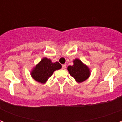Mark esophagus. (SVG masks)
Wrapping results in <instances>:
<instances>
[{
  "instance_id": "34e87169",
  "label": "esophagus",
  "mask_w": 122,
  "mask_h": 122,
  "mask_svg": "<svg viewBox=\"0 0 122 122\" xmlns=\"http://www.w3.org/2000/svg\"><path fill=\"white\" fill-rule=\"evenodd\" d=\"M66 65H62V68H63V70H65V69H66Z\"/></svg>"
}]
</instances>
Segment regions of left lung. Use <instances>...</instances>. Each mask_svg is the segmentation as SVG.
<instances>
[{
    "label": "left lung",
    "mask_w": 122,
    "mask_h": 122,
    "mask_svg": "<svg viewBox=\"0 0 122 122\" xmlns=\"http://www.w3.org/2000/svg\"><path fill=\"white\" fill-rule=\"evenodd\" d=\"M73 65L68 66L69 73L78 83L87 80L91 75V70L88 66L85 65L80 59L76 58L73 61Z\"/></svg>",
    "instance_id": "8db88e82"
}]
</instances>
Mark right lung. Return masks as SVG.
<instances>
[{
	"instance_id": "add662e5",
	"label": "right lung",
	"mask_w": 122,
	"mask_h": 122,
	"mask_svg": "<svg viewBox=\"0 0 122 122\" xmlns=\"http://www.w3.org/2000/svg\"><path fill=\"white\" fill-rule=\"evenodd\" d=\"M62 68L58 62L52 63L50 59L44 57L31 71V77L38 82L45 83L52 76L54 71Z\"/></svg>"
}]
</instances>
